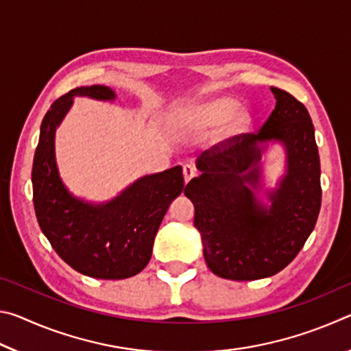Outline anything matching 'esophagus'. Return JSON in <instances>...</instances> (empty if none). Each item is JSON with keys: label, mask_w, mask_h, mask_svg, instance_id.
Returning <instances> with one entry per match:
<instances>
[{"label": "esophagus", "mask_w": 351, "mask_h": 351, "mask_svg": "<svg viewBox=\"0 0 351 351\" xmlns=\"http://www.w3.org/2000/svg\"><path fill=\"white\" fill-rule=\"evenodd\" d=\"M182 173H184V181L189 182L190 180H192V178L197 176V169H195L193 165L187 164V165H184V167H182Z\"/></svg>", "instance_id": "obj_1"}]
</instances>
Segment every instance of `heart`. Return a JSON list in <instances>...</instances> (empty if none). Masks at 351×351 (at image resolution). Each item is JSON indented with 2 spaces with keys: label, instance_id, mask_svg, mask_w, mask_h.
I'll return each mask as SVG.
<instances>
[{
  "label": "heart",
  "instance_id": "1",
  "mask_svg": "<svg viewBox=\"0 0 351 351\" xmlns=\"http://www.w3.org/2000/svg\"><path fill=\"white\" fill-rule=\"evenodd\" d=\"M251 125V112L232 96H212L197 99L181 106L173 119L178 134L209 133L217 130L218 142L239 138Z\"/></svg>",
  "mask_w": 351,
  "mask_h": 351
}]
</instances>
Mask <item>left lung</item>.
Listing matches in <instances>:
<instances>
[{"instance_id":"1","label":"left lung","mask_w":351,"mask_h":351,"mask_svg":"<svg viewBox=\"0 0 351 351\" xmlns=\"http://www.w3.org/2000/svg\"><path fill=\"white\" fill-rule=\"evenodd\" d=\"M276 108L257 134L246 133L197 159L199 176L184 195L195 207V228L209 269L229 280H257L288 266L317 221L322 201L320 161L304 104L271 86ZM280 143L285 171L263 189L261 158Z\"/></svg>"}]
</instances>
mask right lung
I'll use <instances>...</instances> for the list:
<instances>
[{"label": "right lung", "mask_w": 351, "mask_h": 351, "mask_svg": "<svg viewBox=\"0 0 351 351\" xmlns=\"http://www.w3.org/2000/svg\"><path fill=\"white\" fill-rule=\"evenodd\" d=\"M74 97L112 102L116 93L105 85L80 86L46 112L32 165L38 224L54 251L80 274L105 280L133 277L150 261L162 218L184 190L182 167L141 176L104 203L75 197L62 181L56 159V132Z\"/></svg>", "instance_id": "add662e5"}]
</instances>
